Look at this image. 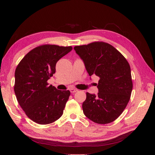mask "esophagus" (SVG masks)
I'll use <instances>...</instances> for the list:
<instances>
[{
  "label": "esophagus",
  "instance_id": "1",
  "mask_svg": "<svg viewBox=\"0 0 155 155\" xmlns=\"http://www.w3.org/2000/svg\"><path fill=\"white\" fill-rule=\"evenodd\" d=\"M70 91H71V93H76V92H77L78 90L75 89V88H71L70 89Z\"/></svg>",
  "mask_w": 155,
  "mask_h": 155
}]
</instances>
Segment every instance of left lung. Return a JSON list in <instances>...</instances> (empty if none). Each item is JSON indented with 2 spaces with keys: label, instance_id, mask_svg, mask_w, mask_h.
I'll list each match as a JSON object with an SVG mask.
<instances>
[{
  "label": "left lung",
  "instance_id": "obj_1",
  "mask_svg": "<svg viewBox=\"0 0 155 155\" xmlns=\"http://www.w3.org/2000/svg\"><path fill=\"white\" fill-rule=\"evenodd\" d=\"M89 76L100 78L98 94L87 93L85 116L98 124L112 123L123 113L130 100L133 81L130 65L113 46L97 41L74 47Z\"/></svg>",
  "mask_w": 155,
  "mask_h": 155
}]
</instances>
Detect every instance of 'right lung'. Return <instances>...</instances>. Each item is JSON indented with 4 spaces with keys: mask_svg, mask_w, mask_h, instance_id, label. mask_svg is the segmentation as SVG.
Wrapping results in <instances>:
<instances>
[{
    "mask_svg": "<svg viewBox=\"0 0 155 155\" xmlns=\"http://www.w3.org/2000/svg\"><path fill=\"white\" fill-rule=\"evenodd\" d=\"M72 49L71 46H38L28 52L16 68V99L27 116L36 123H52L63 114L71 92L58 90L47 81L55 73L58 61Z\"/></svg>",
    "mask_w": 155,
    "mask_h": 155,
    "instance_id": "obj_1",
    "label": "right lung"
}]
</instances>
